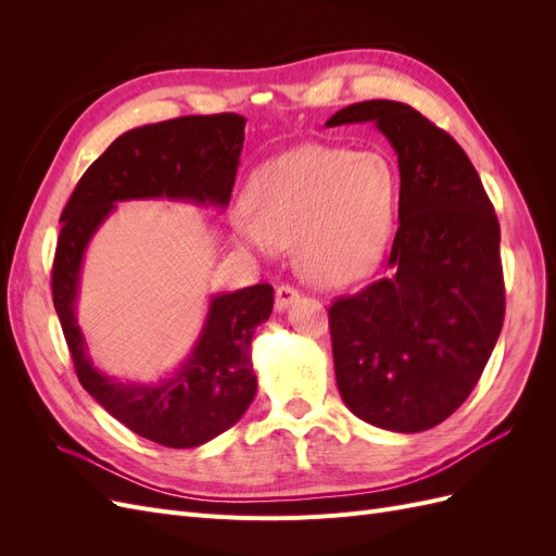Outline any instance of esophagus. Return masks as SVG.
Returning a JSON list of instances; mask_svg holds the SVG:
<instances>
[{
	"label": "esophagus",
	"instance_id": "34e87169",
	"mask_svg": "<svg viewBox=\"0 0 556 556\" xmlns=\"http://www.w3.org/2000/svg\"><path fill=\"white\" fill-rule=\"evenodd\" d=\"M299 290L296 288H292V285H280V288L276 290V311L278 313H282V311H288L294 301H299Z\"/></svg>",
	"mask_w": 556,
	"mask_h": 556
}]
</instances>
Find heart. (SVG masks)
Masks as SVG:
<instances>
[{
    "mask_svg": "<svg viewBox=\"0 0 556 556\" xmlns=\"http://www.w3.org/2000/svg\"><path fill=\"white\" fill-rule=\"evenodd\" d=\"M396 201L399 178L384 155L296 146L252 172L243 192L248 215L233 220V233L262 255L296 243L301 271L341 285L382 260Z\"/></svg>",
    "mask_w": 556,
    "mask_h": 556,
    "instance_id": "1",
    "label": "heart"
}]
</instances>
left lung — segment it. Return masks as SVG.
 I'll return each mask as SVG.
<instances>
[{"instance_id": "1", "label": "left lung", "mask_w": 556, "mask_h": 556, "mask_svg": "<svg viewBox=\"0 0 556 556\" xmlns=\"http://www.w3.org/2000/svg\"><path fill=\"white\" fill-rule=\"evenodd\" d=\"M374 123L399 157V229L382 278L329 308L333 371L364 422L417 433L473 392L506 313L501 231L476 166L408 104L371 99L327 127Z\"/></svg>"}]
</instances>
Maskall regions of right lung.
Listing matches in <instances>:
<instances>
[{
	"mask_svg": "<svg viewBox=\"0 0 556 556\" xmlns=\"http://www.w3.org/2000/svg\"><path fill=\"white\" fill-rule=\"evenodd\" d=\"M245 139L237 113L185 115L125 131L78 180L62 211L53 304L86 392L134 433L164 447H197L233 427L257 392L250 343L274 308L271 285L213 294L206 323L178 371L160 382H117L94 368L76 319L86 250L117 201L169 199L227 208Z\"/></svg>",
	"mask_w": 556,
	"mask_h": 556,
	"instance_id": "right-lung-1",
	"label": "right lung"
}]
</instances>
